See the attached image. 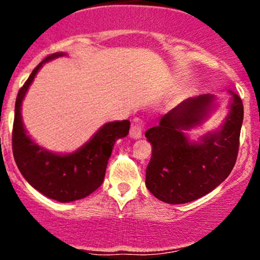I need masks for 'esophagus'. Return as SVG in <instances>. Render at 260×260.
<instances>
[{"instance_id":"34e87169","label":"esophagus","mask_w":260,"mask_h":260,"mask_svg":"<svg viewBox=\"0 0 260 260\" xmlns=\"http://www.w3.org/2000/svg\"><path fill=\"white\" fill-rule=\"evenodd\" d=\"M143 127H144V123H143V121L140 120V118H137V120H134V122L132 123V127H131L129 136L132 137L133 139L142 138Z\"/></svg>"}]
</instances>
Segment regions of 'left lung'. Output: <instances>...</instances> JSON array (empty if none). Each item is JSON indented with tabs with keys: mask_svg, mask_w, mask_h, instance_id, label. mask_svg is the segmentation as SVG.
<instances>
[{
	"mask_svg": "<svg viewBox=\"0 0 260 260\" xmlns=\"http://www.w3.org/2000/svg\"><path fill=\"white\" fill-rule=\"evenodd\" d=\"M231 94L230 112L222 126L204 134L198 142L189 140L186 131L202 124L208 117L215 100L210 94L182 101L162 116L157 126L145 132L153 145L145 184L161 202L184 204L196 201L231 174L243 122L242 100Z\"/></svg>",
	"mask_w": 260,
	"mask_h": 260,
	"instance_id": "8db88e82",
	"label": "left lung"
}]
</instances>
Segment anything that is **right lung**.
I'll use <instances>...</instances> for the list:
<instances>
[{"mask_svg":"<svg viewBox=\"0 0 260 260\" xmlns=\"http://www.w3.org/2000/svg\"><path fill=\"white\" fill-rule=\"evenodd\" d=\"M66 53L47 56L34 68L24 85L19 89L14 110L12 149L20 174L35 189L47 198L68 203L85 198L103 183L106 166L116 140L129 132L128 120L109 122L82 148L71 154H55L31 140L22 122V101L29 86L45 62Z\"/></svg>","mask_w":260,"mask_h":260,"instance_id":"add662e5","label":"right lung"}]
</instances>
